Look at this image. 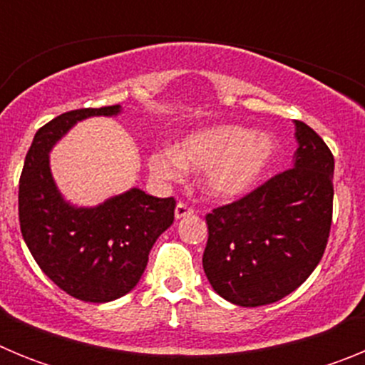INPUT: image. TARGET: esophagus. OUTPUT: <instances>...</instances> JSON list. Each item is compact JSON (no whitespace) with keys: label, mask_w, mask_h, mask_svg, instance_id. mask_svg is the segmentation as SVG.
I'll return each instance as SVG.
<instances>
[{"label":"esophagus","mask_w":365,"mask_h":365,"mask_svg":"<svg viewBox=\"0 0 365 365\" xmlns=\"http://www.w3.org/2000/svg\"><path fill=\"white\" fill-rule=\"evenodd\" d=\"M193 214V208H190L188 205L185 202H179L175 206V219H182V217H188V215Z\"/></svg>","instance_id":"esophagus-1"}]
</instances>
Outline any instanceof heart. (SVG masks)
Listing matches in <instances>:
<instances>
[{
    "label": "heart",
    "mask_w": 365,
    "mask_h": 365,
    "mask_svg": "<svg viewBox=\"0 0 365 365\" xmlns=\"http://www.w3.org/2000/svg\"><path fill=\"white\" fill-rule=\"evenodd\" d=\"M279 144L269 131L217 124L186 135L175 148H159L148 166L159 180H177L185 170L202 173L201 188L215 201H234L257 186L276 160Z\"/></svg>",
    "instance_id": "heart-1"
}]
</instances>
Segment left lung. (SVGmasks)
<instances>
[{
  "mask_svg": "<svg viewBox=\"0 0 365 365\" xmlns=\"http://www.w3.org/2000/svg\"><path fill=\"white\" fill-rule=\"evenodd\" d=\"M292 168L206 215L202 269L221 298L259 307L296 291L324 256L333 217L334 157L296 120Z\"/></svg>",
  "mask_w": 365,
  "mask_h": 365,
  "instance_id": "obj_1",
  "label": "left lung"
}]
</instances>
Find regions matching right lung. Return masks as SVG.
<instances>
[{"label":"right lung","mask_w":365,"mask_h":365,"mask_svg":"<svg viewBox=\"0 0 365 365\" xmlns=\"http://www.w3.org/2000/svg\"><path fill=\"white\" fill-rule=\"evenodd\" d=\"M120 113L122 106L76 109L47 122L32 138L19 179V225L32 257L82 302H113L133 291L151 247L173 222V197H153L137 186L95 206L73 205L58 188L53 148L78 122Z\"/></svg>","instance_id":"1"}]
</instances>
